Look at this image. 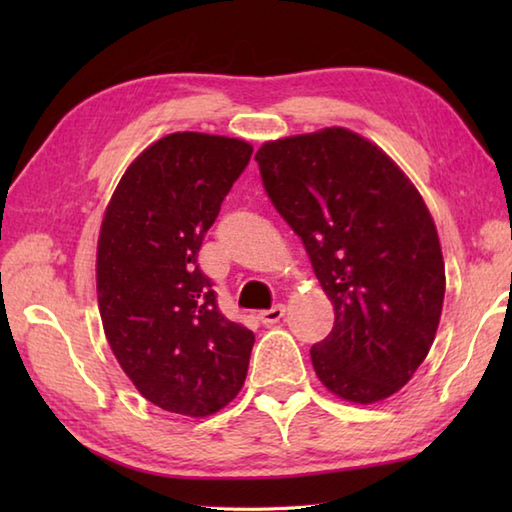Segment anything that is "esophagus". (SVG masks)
Masks as SVG:
<instances>
[{
    "mask_svg": "<svg viewBox=\"0 0 512 512\" xmlns=\"http://www.w3.org/2000/svg\"><path fill=\"white\" fill-rule=\"evenodd\" d=\"M286 314V308L284 306H273L270 310H262L259 312V321H262L264 325H273L277 323L281 317Z\"/></svg>",
    "mask_w": 512,
    "mask_h": 512,
    "instance_id": "34e87169",
    "label": "esophagus"
}]
</instances>
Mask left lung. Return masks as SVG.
<instances>
[{
  "label": "left lung",
  "instance_id": "8db88e82",
  "mask_svg": "<svg viewBox=\"0 0 512 512\" xmlns=\"http://www.w3.org/2000/svg\"><path fill=\"white\" fill-rule=\"evenodd\" d=\"M255 160L334 306L332 332L310 350L314 372L361 405L396 394L442 314L444 262L427 204L383 149L343 127L273 140Z\"/></svg>",
  "mask_w": 512,
  "mask_h": 512
}]
</instances>
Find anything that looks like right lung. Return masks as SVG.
Returning a JSON list of instances; mask_svg holds the SVG:
<instances>
[{
    "mask_svg": "<svg viewBox=\"0 0 512 512\" xmlns=\"http://www.w3.org/2000/svg\"><path fill=\"white\" fill-rule=\"evenodd\" d=\"M253 147L178 132L147 147L118 182L101 224L96 292L107 343L156 407L204 418L244 385L255 334L217 308L198 266Z\"/></svg>",
    "mask_w": 512,
    "mask_h": 512,
    "instance_id": "right-lung-1",
    "label": "right lung"
}]
</instances>
